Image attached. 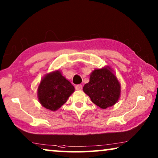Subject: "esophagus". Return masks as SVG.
<instances>
[{
    "label": "esophagus",
    "instance_id": "34e87169",
    "mask_svg": "<svg viewBox=\"0 0 158 158\" xmlns=\"http://www.w3.org/2000/svg\"><path fill=\"white\" fill-rule=\"evenodd\" d=\"M82 88H83V86H82V85H81V84L77 85L76 86H75V89H76V90H82Z\"/></svg>",
    "mask_w": 158,
    "mask_h": 158
}]
</instances>
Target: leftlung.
Returning <instances> with one entry per match:
<instances>
[{"label": "left lung", "instance_id": "obj_1", "mask_svg": "<svg viewBox=\"0 0 158 158\" xmlns=\"http://www.w3.org/2000/svg\"><path fill=\"white\" fill-rule=\"evenodd\" d=\"M93 103L102 109L114 105L121 95V84L110 67L96 69L90 74V81L83 88Z\"/></svg>", "mask_w": 158, "mask_h": 158}]
</instances>
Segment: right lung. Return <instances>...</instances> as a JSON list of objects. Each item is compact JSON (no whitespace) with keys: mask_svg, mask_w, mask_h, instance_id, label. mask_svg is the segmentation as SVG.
I'll list each match as a JSON object with an SVG mask.
<instances>
[{"mask_svg":"<svg viewBox=\"0 0 158 158\" xmlns=\"http://www.w3.org/2000/svg\"><path fill=\"white\" fill-rule=\"evenodd\" d=\"M74 91V88L59 70L45 75L41 80L37 97L42 106L51 111H56L65 104Z\"/></svg>","mask_w":158,"mask_h":158,"instance_id":"add662e5","label":"right lung"}]
</instances>
